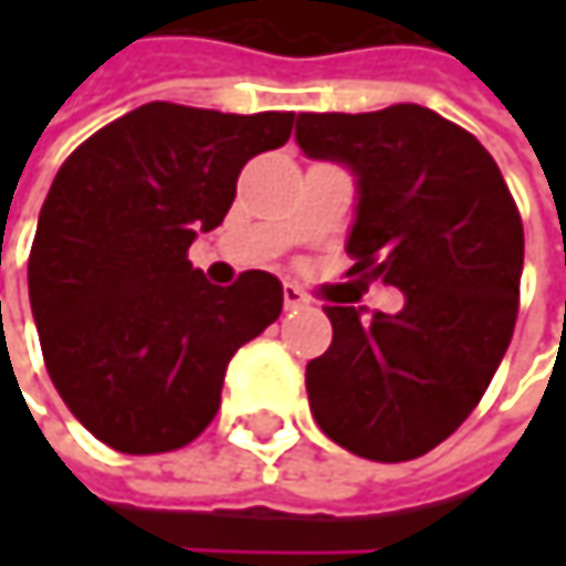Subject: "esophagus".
<instances>
[{
	"instance_id": "34e87169",
	"label": "esophagus",
	"mask_w": 566,
	"mask_h": 566,
	"mask_svg": "<svg viewBox=\"0 0 566 566\" xmlns=\"http://www.w3.org/2000/svg\"><path fill=\"white\" fill-rule=\"evenodd\" d=\"M284 311H297V307H304L307 304V294L297 287V284H284Z\"/></svg>"
}]
</instances>
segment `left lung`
Segmentation results:
<instances>
[{
	"label": "left lung",
	"instance_id": "obj_1",
	"mask_svg": "<svg viewBox=\"0 0 566 566\" xmlns=\"http://www.w3.org/2000/svg\"><path fill=\"white\" fill-rule=\"evenodd\" d=\"M294 140L354 172L350 275L406 297L396 314L324 307L334 340L304 374L311 412L360 459H419L465 422L509 350L524 265L517 206L492 154L419 104L297 114Z\"/></svg>",
	"mask_w": 566,
	"mask_h": 566
}]
</instances>
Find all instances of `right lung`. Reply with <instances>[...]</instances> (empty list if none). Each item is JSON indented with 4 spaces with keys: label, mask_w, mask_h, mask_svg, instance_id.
Listing matches in <instances>:
<instances>
[{
    "label": "right lung",
    "mask_w": 566,
    "mask_h": 566,
    "mask_svg": "<svg viewBox=\"0 0 566 566\" xmlns=\"http://www.w3.org/2000/svg\"><path fill=\"white\" fill-rule=\"evenodd\" d=\"M291 120L150 101L61 164L29 255V301L55 390L111 449L192 442L235 350L279 321L275 275L219 287L186 252L226 219L242 167L279 150Z\"/></svg>",
    "instance_id": "obj_1"
}]
</instances>
